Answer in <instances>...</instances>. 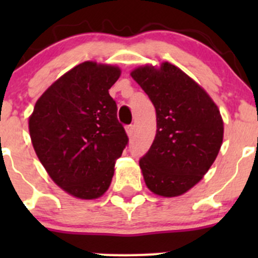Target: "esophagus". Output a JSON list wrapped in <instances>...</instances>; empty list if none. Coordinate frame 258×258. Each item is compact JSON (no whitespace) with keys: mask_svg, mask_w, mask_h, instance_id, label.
<instances>
[{"mask_svg":"<svg viewBox=\"0 0 258 258\" xmlns=\"http://www.w3.org/2000/svg\"><path fill=\"white\" fill-rule=\"evenodd\" d=\"M126 132H127V135H128V136H132V135H134V132H135L134 124H128V126L126 127Z\"/></svg>","mask_w":258,"mask_h":258,"instance_id":"esophagus-1","label":"esophagus"}]
</instances>
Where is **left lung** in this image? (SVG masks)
<instances>
[{
	"instance_id": "obj_1",
	"label": "left lung",
	"mask_w": 258,
	"mask_h": 258,
	"mask_svg": "<svg viewBox=\"0 0 258 258\" xmlns=\"http://www.w3.org/2000/svg\"><path fill=\"white\" fill-rule=\"evenodd\" d=\"M156 108L153 144L140 160L146 186L163 197L183 195L215 162L223 140L220 110L183 71L163 62L131 72Z\"/></svg>"
}]
</instances>
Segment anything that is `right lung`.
Returning <instances> with one entry per match:
<instances>
[{"label": "right lung", "mask_w": 258, "mask_h": 258, "mask_svg": "<svg viewBox=\"0 0 258 258\" xmlns=\"http://www.w3.org/2000/svg\"><path fill=\"white\" fill-rule=\"evenodd\" d=\"M121 70L86 61L52 83L28 119L31 141L49 177L82 200L102 196L128 142L108 90Z\"/></svg>", "instance_id": "add662e5"}]
</instances>
